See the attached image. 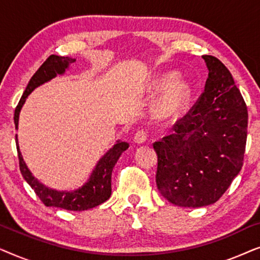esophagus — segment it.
I'll return each instance as SVG.
<instances>
[{
  "mask_svg": "<svg viewBox=\"0 0 260 260\" xmlns=\"http://www.w3.org/2000/svg\"><path fill=\"white\" fill-rule=\"evenodd\" d=\"M147 138H148V131L145 129H140L136 134H135V142L138 144L144 143V142L147 141Z\"/></svg>",
  "mask_w": 260,
  "mask_h": 260,
  "instance_id": "esophagus-1",
  "label": "esophagus"
}]
</instances>
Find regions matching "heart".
I'll return each instance as SVG.
<instances>
[{
	"label": "heart",
	"mask_w": 260,
	"mask_h": 260,
	"mask_svg": "<svg viewBox=\"0 0 260 260\" xmlns=\"http://www.w3.org/2000/svg\"><path fill=\"white\" fill-rule=\"evenodd\" d=\"M170 78H165L159 81L156 91L161 92L168 86ZM189 97V87L183 81H175L167 93L159 99L155 109V113L158 118H169L179 113L184 108Z\"/></svg>",
	"instance_id": "obj_1"
}]
</instances>
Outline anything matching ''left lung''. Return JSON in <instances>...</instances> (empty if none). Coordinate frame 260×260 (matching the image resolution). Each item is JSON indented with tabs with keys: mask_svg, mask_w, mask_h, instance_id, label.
<instances>
[{
	"mask_svg": "<svg viewBox=\"0 0 260 260\" xmlns=\"http://www.w3.org/2000/svg\"><path fill=\"white\" fill-rule=\"evenodd\" d=\"M208 67L205 91L175 133L155 142L156 184L180 207L214 204L239 174L247 138V106L227 67L202 55Z\"/></svg>",
	"mask_w": 260,
	"mask_h": 260,
	"instance_id": "8db88e82",
	"label": "left lung"
}]
</instances>
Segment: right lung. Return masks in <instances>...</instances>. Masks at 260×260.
I'll list each match as a JSON object with an SVG mask.
<instances>
[{
	"label": "right lung",
	"instance_id": "add662e5",
	"mask_svg": "<svg viewBox=\"0 0 260 260\" xmlns=\"http://www.w3.org/2000/svg\"><path fill=\"white\" fill-rule=\"evenodd\" d=\"M74 61H76V59H71L69 56H59L53 54L49 55L46 59V61L39 67V70L34 73V76L30 78L29 83H28L26 87V91L23 92L19 104L15 108V112H14L15 129H17V125H19L20 110L24 104V102H26V98L30 94V92L35 87L40 86L41 84L51 80L56 74H62L67 67H69L70 63ZM15 140L21 174H22L23 179L27 181V183L33 188L35 194L44 202V205L49 206V207L53 206V207L76 212L86 211V209L93 208L95 206L101 205L108 200L110 195H111V174L113 167H115L117 161H118L122 152L129 148V144L125 143V142L118 141L117 144L113 145V148L110 149L99 159L91 177L83 187L74 191H58L44 186V184L39 182L31 175V173L27 168L26 163H24L22 158V155L20 152L19 144H17V135L15 136Z\"/></svg>",
	"mask_w": 260,
	"mask_h": 260
}]
</instances>
